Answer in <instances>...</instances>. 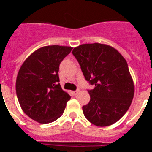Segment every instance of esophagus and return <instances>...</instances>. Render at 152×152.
I'll use <instances>...</instances> for the list:
<instances>
[{
    "label": "esophagus",
    "mask_w": 152,
    "mask_h": 152,
    "mask_svg": "<svg viewBox=\"0 0 152 152\" xmlns=\"http://www.w3.org/2000/svg\"><path fill=\"white\" fill-rule=\"evenodd\" d=\"M79 92H80V91H79V90H77V91H73V94H74V95H77V94H78Z\"/></svg>",
    "instance_id": "obj_1"
}]
</instances>
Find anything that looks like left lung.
Listing matches in <instances>:
<instances>
[{"mask_svg": "<svg viewBox=\"0 0 152 152\" xmlns=\"http://www.w3.org/2000/svg\"><path fill=\"white\" fill-rule=\"evenodd\" d=\"M85 79L95 88L89 91L91 100L82 107L88 121L108 126L127 112L135 92L133 80L123 56L110 45L82 44L72 51Z\"/></svg>", "mask_w": 152, "mask_h": 152, "instance_id": "obj_1", "label": "left lung"}]
</instances>
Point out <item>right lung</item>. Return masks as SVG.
<instances>
[{
	"instance_id": "obj_1",
	"label": "right lung",
	"mask_w": 152,
	"mask_h": 152,
	"mask_svg": "<svg viewBox=\"0 0 152 152\" xmlns=\"http://www.w3.org/2000/svg\"><path fill=\"white\" fill-rule=\"evenodd\" d=\"M72 47L47 45L33 52L26 58L16 80V92L23 111L42 124L56 121L64 113L71 99L61 88L59 64Z\"/></svg>"
}]
</instances>
